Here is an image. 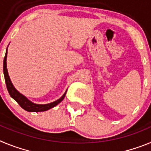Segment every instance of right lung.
I'll list each match as a JSON object with an SVG mask.
<instances>
[{
    "instance_id": "1",
    "label": "right lung",
    "mask_w": 151,
    "mask_h": 151,
    "mask_svg": "<svg viewBox=\"0 0 151 151\" xmlns=\"http://www.w3.org/2000/svg\"><path fill=\"white\" fill-rule=\"evenodd\" d=\"M6 55H7V48H6V54H5L4 59V78H5V82H6V88H7L8 92L10 94V97H13V99L15 100L17 103H18L19 106L24 109L26 111L29 112H42V111H46L48 110L50 108H53L54 106H57L58 104L61 102L65 97V95L66 94V92L64 93L63 95L60 98V99L57 100L54 102L50 103V104H34L32 101H29L27 97H26L22 94H20L15 87L13 86L12 84L11 81H10V76L8 75L7 69H6Z\"/></svg>"
}]
</instances>
